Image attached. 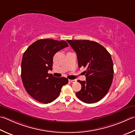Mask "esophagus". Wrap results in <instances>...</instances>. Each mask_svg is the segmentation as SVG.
<instances>
[{"mask_svg": "<svg viewBox=\"0 0 135 135\" xmlns=\"http://www.w3.org/2000/svg\"><path fill=\"white\" fill-rule=\"evenodd\" d=\"M68 81H69V82L71 83H74L75 82H76V80H69Z\"/></svg>", "mask_w": 135, "mask_h": 135, "instance_id": "esophagus-1", "label": "esophagus"}]
</instances>
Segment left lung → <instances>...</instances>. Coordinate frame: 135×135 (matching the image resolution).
I'll use <instances>...</instances> for the list:
<instances>
[{
	"mask_svg": "<svg viewBox=\"0 0 135 135\" xmlns=\"http://www.w3.org/2000/svg\"><path fill=\"white\" fill-rule=\"evenodd\" d=\"M68 43L76 52L78 67L86 68V81L78 80L81 89L76 92L79 99L86 104L99 101L108 93L112 83L113 65L111 55L95 41L71 40Z\"/></svg>",
	"mask_w": 135,
	"mask_h": 135,
	"instance_id": "left-lung-1",
	"label": "left lung"
}]
</instances>
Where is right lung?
<instances>
[{"label":"right lung","mask_w":135,"mask_h":135,"mask_svg":"<svg viewBox=\"0 0 135 135\" xmlns=\"http://www.w3.org/2000/svg\"><path fill=\"white\" fill-rule=\"evenodd\" d=\"M68 46L65 41L40 39L24 52L21 64V76L25 89L37 101L48 104L59 96L62 87L68 84L64 77L56 78L49 70L52 69L54 54Z\"/></svg>","instance_id":"add662e5"}]
</instances>
